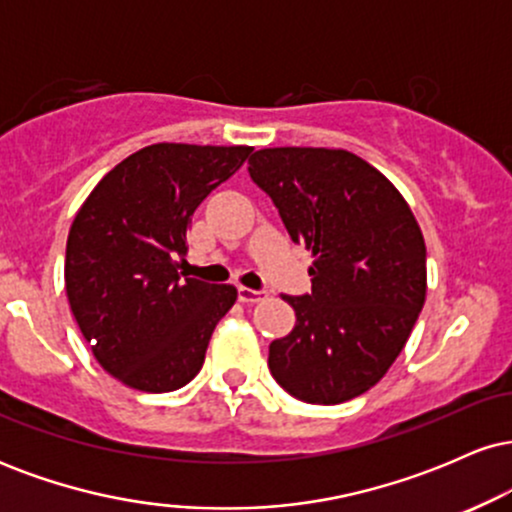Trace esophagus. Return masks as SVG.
<instances>
[{
  "label": "esophagus",
  "instance_id": "34e87169",
  "mask_svg": "<svg viewBox=\"0 0 512 512\" xmlns=\"http://www.w3.org/2000/svg\"><path fill=\"white\" fill-rule=\"evenodd\" d=\"M264 296H267L264 291L248 289V286H238V301L240 303H257V301H262Z\"/></svg>",
  "mask_w": 512,
  "mask_h": 512
}]
</instances>
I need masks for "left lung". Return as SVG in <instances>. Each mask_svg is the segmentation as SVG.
Returning <instances> with one entry per match:
<instances>
[{"label": "left lung", "instance_id": "8db88e82", "mask_svg": "<svg viewBox=\"0 0 512 512\" xmlns=\"http://www.w3.org/2000/svg\"><path fill=\"white\" fill-rule=\"evenodd\" d=\"M248 170L315 257L313 291L284 296L296 325L269 344V370L303 402H349L380 383L424 308V233L397 187L351 151L276 146Z\"/></svg>", "mask_w": 512, "mask_h": 512}]
</instances>
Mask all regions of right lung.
Masks as SVG:
<instances>
[{"mask_svg": "<svg viewBox=\"0 0 512 512\" xmlns=\"http://www.w3.org/2000/svg\"><path fill=\"white\" fill-rule=\"evenodd\" d=\"M252 146L151 144L117 163L76 211L64 286L93 356L122 385L173 392L199 373L231 284L180 272L192 214Z\"/></svg>", "mask_w": 512, "mask_h": 512, "instance_id": "obj_1", "label": "right lung"}]
</instances>
